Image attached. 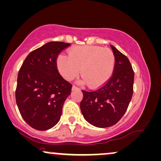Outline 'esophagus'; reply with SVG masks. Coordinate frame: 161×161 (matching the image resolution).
Listing matches in <instances>:
<instances>
[{"instance_id": "34e87169", "label": "esophagus", "mask_w": 161, "mask_h": 161, "mask_svg": "<svg viewBox=\"0 0 161 161\" xmlns=\"http://www.w3.org/2000/svg\"><path fill=\"white\" fill-rule=\"evenodd\" d=\"M79 90V88L76 87V86L74 85L73 87H72V90H73V91H74V90Z\"/></svg>"}]
</instances>
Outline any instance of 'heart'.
<instances>
[{
	"mask_svg": "<svg viewBox=\"0 0 161 161\" xmlns=\"http://www.w3.org/2000/svg\"><path fill=\"white\" fill-rule=\"evenodd\" d=\"M115 58L110 49L96 46L75 47L68 52V58L60 55L57 60L59 72L65 80L71 81L80 74L81 84L90 87L103 85L112 76Z\"/></svg>",
	"mask_w": 161,
	"mask_h": 161,
	"instance_id": "1",
	"label": "heart"
}]
</instances>
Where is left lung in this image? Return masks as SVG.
<instances>
[{
	"label": "left lung",
	"instance_id": "left-lung-1",
	"mask_svg": "<svg viewBox=\"0 0 161 161\" xmlns=\"http://www.w3.org/2000/svg\"><path fill=\"white\" fill-rule=\"evenodd\" d=\"M110 46L115 58L112 77L98 90H81V112L85 120L97 128L115 125L125 113L133 96L134 72L130 61L118 49Z\"/></svg>",
	"mask_w": 161,
	"mask_h": 161
}]
</instances>
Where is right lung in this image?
<instances>
[{
    "instance_id": "obj_1",
    "label": "right lung",
    "mask_w": 161,
    "mask_h": 161,
    "mask_svg": "<svg viewBox=\"0 0 161 161\" xmlns=\"http://www.w3.org/2000/svg\"><path fill=\"white\" fill-rule=\"evenodd\" d=\"M70 44L50 42L31 52L20 68L15 97L22 118L38 130H47L60 119L72 85L59 74L58 55Z\"/></svg>"
}]
</instances>
